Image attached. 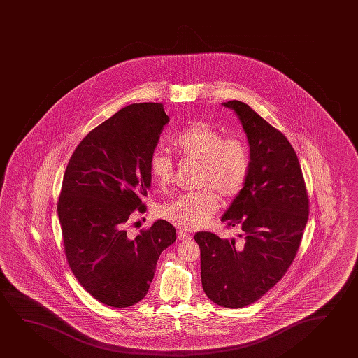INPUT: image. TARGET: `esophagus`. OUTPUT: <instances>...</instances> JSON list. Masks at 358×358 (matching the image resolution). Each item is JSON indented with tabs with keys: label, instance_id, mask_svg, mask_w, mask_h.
Listing matches in <instances>:
<instances>
[{
	"label": "esophagus",
	"instance_id": "1",
	"mask_svg": "<svg viewBox=\"0 0 358 358\" xmlns=\"http://www.w3.org/2000/svg\"><path fill=\"white\" fill-rule=\"evenodd\" d=\"M178 238H180L181 241H189V240L192 238V235L187 233V231H183V230H180V231H178Z\"/></svg>",
	"mask_w": 358,
	"mask_h": 358
}]
</instances>
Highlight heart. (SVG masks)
<instances>
[{"label": "heart", "mask_w": 358, "mask_h": 358, "mask_svg": "<svg viewBox=\"0 0 358 358\" xmlns=\"http://www.w3.org/2000/svg\"><path fill=\"white\" fill-rule=\"evenodd\" d=\"M172 146L183 160L199 164L196 193L185 194L159 207V215L183 230L202 228L219 208L218 193L225 201L243 192L250 173V149L238 134L224 135L207 122H192L172 138ZM149 169L159 186L167 187L173 178V162L166 152L155 150Z\"/></svg>", "instance_id": "obj_1"}]
</instances>
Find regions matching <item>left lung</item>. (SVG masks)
<instances>
[{
    "label": "left lung",
    "instance_id": "obj_1",
    "mask_svg": "<svg viewBox=\"0 0 358 358\" xmlns=\"http://www.w3.org/2000/svg\"><path fill=\"white\" fill-rule=\"evenodd\" d=\"M238 114L250 145V173L222 222L238 238L201 231V278L208 298L224 308L250 306L285 275L301 246L309 197L296 151L280 130L240 101Z\"/></svg>",
    "mask_w": 358,
    "mask_h": 358
}]
</instances>
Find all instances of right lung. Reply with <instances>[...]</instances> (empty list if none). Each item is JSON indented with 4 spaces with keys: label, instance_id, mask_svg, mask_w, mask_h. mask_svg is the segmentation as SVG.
<instances>
[{
    "label": "right lung",
    "instance_id": "add662e5",
    "mask_svg": "<svg viewBox=\"0 0 358 358\" xmlns=\"http://www.w3.org/2000/svg\"><path fill=\"white\" fill-rule=\"evenodd\" d=\"M170 118L162 103H134L104 120L69 161L57 215L69 267L104 306L127 308L146 296L161 252L176 229L157 220L129 235L133 214L145 213L149 160Z\"/></svg>",
    "mask_w": 358,
    "mask_h": 358
}]
</instances>
